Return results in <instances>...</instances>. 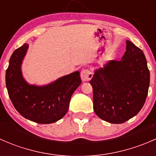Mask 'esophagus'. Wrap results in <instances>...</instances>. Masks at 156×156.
<instances>
[{"label":"esophagus","mask_w":156,"mask_h":156,"mask_svg":"<svg viewBox=\"0 0 156 156\" xmlns=\"http://www.w3.org/2000/svg\"><path fill=\"white\" fill-rule=\"evenodd\" d=\"M93 77V73L90 72V70L89 69H83L81 72V80L83 81H88L92 78Z\"/></svg>","instance_id":"obj_1"}]
</instances>
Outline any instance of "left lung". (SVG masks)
<instances>
[{
    "label": "left lung",
    "mask_w": 156,
    "mask_h": 156,
    "mask_svg": "<svg viewBox=\"0 0 156 156\" xmlns=\"http://www.w3.org/2000/svg\"><path fill=\"white\" fill-rule=\"evenodd\" d=\"M119 61L96 69L90 84L97 115L112 124H122L144 106L149 86V71L144 52L130 41Z\"/></svg>",
    "instance_id": "obj_1"
}]
</instances>
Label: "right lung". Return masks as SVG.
<instances>
[{"label":"right lung","instance_id":"1","mask_svg":"<svg viewBox=\"0 0 156 156\" xmlns=\"http://www.w3.org/2000/svg\"><path fill=\"white\" fill-rule=\"evenodd\" d=\"M29 44L12 53L6 72V86L14 107L21 115L38 124H51L68 112L71 97L81 84L80 72L58 78L47 85L29 84L23 78L22 63Z\"/></svg>","mask_w":156,"mask_h":156}]
</instances>
